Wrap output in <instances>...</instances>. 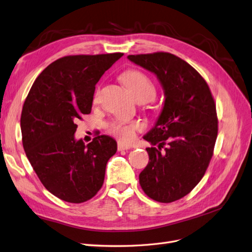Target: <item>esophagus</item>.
I'll list each match as a JSON object with an SVG mask.
<instances>
[{"mask_svg":"<svg viewBox=\"0 0 252 252\" xmlns=\"http://www.w3.org/2000/svg\"><path fill=\"white\" fill-rule=\"evenodd\" d=\"M129 148H130V146L124 144L123 142H119V143H118V151H119V152L127 151V149H129Z\"/></svg>","mask_w":252,"mask_h":252,"instance_id":"obj_1","label":"esophagus"}]
</instances>
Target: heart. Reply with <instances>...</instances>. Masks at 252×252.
<instances>
[{
	"label": "heart",
	"instance_id": "heart-1",
	"mask_svg": "<svg viewBox=\"0 0 252 252\" xmlns=\"http://www.w3.org/2000/svg\"><path fill=\"white\" fill-rule=\"evenodd\" d=\"M124 84L129 90L137 97L138 100L147 101L155 97L156 87L153 80L145 73L138 70H130L123 73L122 75ZM98 92H95L94 99L97 98ZM143 124L135 120H115L107 125V130L122 142H130L135 133L142 130Z\"/></svg>",
	"mask_w": 252,
	"mask_h": 252
}]
</instances>
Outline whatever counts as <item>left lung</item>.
Listing matches in <instances>:
<instances>
[{
    "label": "left lung",
    "mask_w": 252,
    "mask_h": 252,
    "mask_svg": "<svg viewBox=\"0 0 252 252\" xmlns=\"http://www.w3.org/2000/svg\"><path fill=\"white\" fill-rule=\"evenodd\" d=\"M127 58L154 73L165 95L157 122L143 137L158 148H146L149 162L140 185L152 199L173 202L198 185L213 156L219 131L214 98L200 74L171 53Z\"/></svg>",
    "instance_id": "obj_1"
}]
</instances>
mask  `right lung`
I'll list each match as a JSON object with an SVG mask.
<instances>
[{
  "mask_svg": "<svg viewBox=\"0 0 252 252\" xmlns=\"http://www.w3.org/2000/svg\"><path fill=\"white\" fill-rule=\"evenodd\" d=\"M123 53L65 56L40 73L21 114L26 157L47 191L80 203L96 195L117 142L97 135L88 145L76 140V122L91 112L95 85Z\"/></svg>",
  "mask_w": 252,
  "mask_h": 252,
  "instance_id": "right-lung-1",
  "label": "right lung"
}]
</instances>
